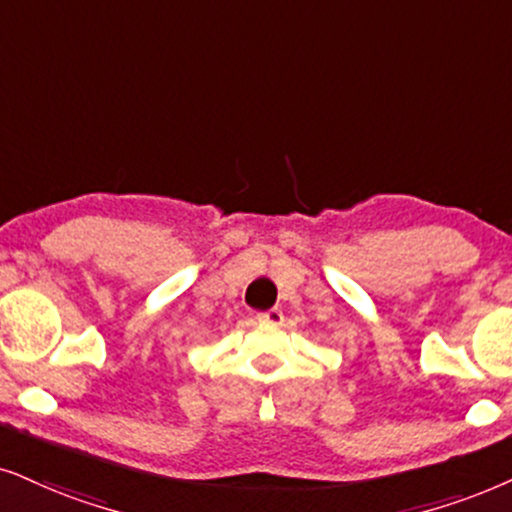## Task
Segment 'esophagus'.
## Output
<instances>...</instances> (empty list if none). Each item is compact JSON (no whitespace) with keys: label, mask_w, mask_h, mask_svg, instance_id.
<instances>
[{"label":"esophagus","mask_w":512,"mask_h":512,"mask_svg":"<svg viewBox=\"0 0 512 512\" xmlns=\"http://www.w3.org/2000/svg\"><path fill=\"white\" fill-rule=\"evenodd\" d=\"M260 323H267V326H281L283 323V312L281 309H269V312H262L255 316Z\"/></svg>","instance_id":"1"}]
</instances>
